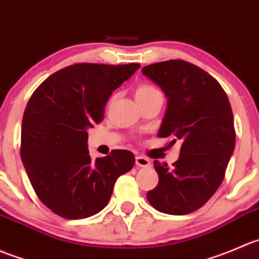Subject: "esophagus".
<instances>
[{
	"instance_id": "34e87169",
	"label": "esophagus",
	"mask_w": 259,
	"mask_h": 259,
	"mask_svg": "<svg viewBox=\"0 0 259 259\" xmlns=\"http://www.w3.org/2000/svg\"><path fill=\"white\" fill-rule=\"evenodd\" d=\"M136 165L138 167H150L151 161L150 158L145 157V156H136Z\"/></svg>"
}]
</instances>
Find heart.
I'll return each instance as SVG.
<instances>
[{
  "instance_id": "b5f03b06",
  "label": "heart",
  "mask_w": 259,
  "mask_h": 259,
  "mask_svg": "<svg viewBox=\"0 0 259 259\" xmlns=\"http://www.w3.org/2000/svg\"><path fill=\"white\" fill-rule=\"evenodd\" d=\"M157 96H162V94H161V92L156 87L151 85V84H140L136 88V98H137V102L147 101V99Z\"/></svg>"
}]
</instances>
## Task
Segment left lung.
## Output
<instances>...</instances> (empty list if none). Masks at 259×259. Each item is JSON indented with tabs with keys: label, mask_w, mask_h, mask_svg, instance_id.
Listing matches in <instances>:
<instances>
[{
	"label": "left lung",
	"mask_w": 259,
	"mask_h": 259,
	"mask_svg": "<svg viewBox=\"0 0 259 259\" xmlns=\"http://www.w3.org/2000/svg\"><path fill=\"white\" fill-rule=\"evenodd\" d=\"M142 73L161 87L167 109L160 137L180 141V157L168 168L155 161L158 184L147 193L156 210L185 215L215 194L235 146L232 107L215 78L178 59L143 66Z\"/></svg>",
	"instance_id": "obj_1"
}]
</instances>
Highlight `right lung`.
Returning <instances> with one entry per match:
<instances>
[{"instance_id":"right-lung-1","label":"right lung","mask_w":259,"mask_h":259,"mask_svg":"<svg viewBox=\"0 0 259 259\" xmlns=\"http://www.w3.org/2000/svg\"><path fill=\"white\" fill-rule=\"evenodd\" d=\"M140 64L79 63L51 74L36 88L22 117L21 160L37 198L65 219H83L108 204L117 179L135 155L113 150L92 161L87 130L104 118V107Z\"/></svg>"}]
</instances>
